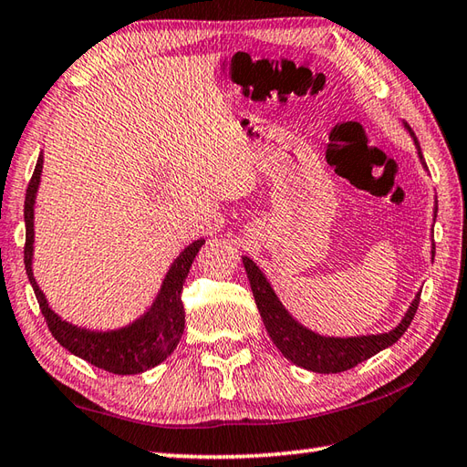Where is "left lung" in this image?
I'll use <instances>...</instances> for the list:
<instances>
[{
    "label": "left lung",
    "instance_id": "left-lung-1",
    "mask_svg": "<svg viewBox=\"0 0 467 467\" xmlns=\"http://www.w3.org/2000/svg\"><path fill=\"white\" fill-rule=\"evenodd\" d=\"M413 140L420 150L418 138L413 136ZM420 158L425 164L421 150H420ZM243 265L246 269V276H249L251 281V289L254 295V303L259 306L261 319L266 327V331H269L273 343L276 345V349H279L286 359L293 361L295 365H299L303 369H309L315 373H341L383 351L385 347L393 345L405 331H408V327L411 325L420 306L421 293H418V296L413 299L410 311L403 317V321L389 333L349 337V339H339V337H337V339L335 337H321L309 329H305L303 325L296 323L293 317L286 313L281 301L276 299L275 291L271 289L269 281L265 279V275L261 273L259 266H256L249 256H243Z\"/></svg>",
    "mask_w": 467,
    "mask_h": 467
}]
</instances>
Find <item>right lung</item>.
<instances>
[{
  "label": "right lung",
  "instance_id": "add662e5",
  "mask_svg": "<svg viewBox=\"0 0 467 467\" xmlns=\"http://www.w3.org/2000/svg\"><path fill=\"white\" fill-rule=\"evenodd\" d=\"M44 158L39 154L32 181L27 184L26 202H24V218H26V246H24V263L27 279L34 286L36 299L42 309L47 329L52 331L56 341L66 347L69 353L80 357V359L92 363L108 373L116 375H136L152 369L158 363H162L171 355L184 331V305H182V285L191 271L196 253L201 251L204 241H194L178 254L172 263L162 289L158 293L150 311L134 321L132 325L122 327L118 331H88L80 329L72 323H66L49 309L44 293L34 279L32 273V253H34V202L42 174Z\"/></svg>",
  "mask_w": 467,
  "mask_h": 467
}]
</instances>
